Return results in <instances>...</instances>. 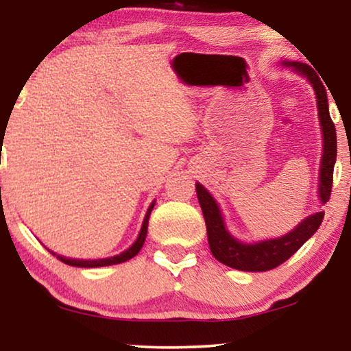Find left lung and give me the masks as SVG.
<instances>
[{
  "mask_svg": "<svg viewBox=\"0 0 351 351\" xmlns=\"http://www.w3.org/2000/svg\"><path fill=\"white\" fill-rule=\"evenodd\" d=\"M286 65L292 66L295 71L310 80L316 93V99H318V114L324 138L323 160H321L319 169V198L321 203L326 204L330 198V191H332L334 165L335 158H337V134H335V126L329 114L328 94H326L319 76L310 65L299 64V62H286ZM196 196H198L201 210L204 215L210 252L223 265L241 271H268L281 265L282 262H286L287 258L299 251L306 239L313 237L324 219V213H316L306 217L304 222L299 223V227L285 237L254 244H244L237 241L225 230L219 206L203 185L196 184Z\"/></svg>",
  "mask_w": 351,
  "mask_h": 351,
  "instance_id": "obj_1",
  "label": "left lung"
}]
</instances>
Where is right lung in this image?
Segmentation results:
<instances>
[{"label":"right lung","instance_id":"add662e5","mask_svg":"<svg viewBox=\"0 0 351 351\" xmlns=\"http://www.w3.org/2000/svg\"><path fill=\"white\" fill-rule=\"evenodd\" d=\"M155 203L150 204V208L147 210V215L145 219H143V223H142V228H141V233H138V238L136 239V243L132 244L131 247L126 249V251L119 254V256H114V257H108V258H97V261H78V258H66V257H62V256H57L51 251L52 256H57L60 262L66 263V265H71V267H84V268H93V267H107V265H114V263H123L129 261V258H132L134 256H137V252L141 251L143 243H145V237H147V228H148V219H150V214H152V209Z\"/></svg>","mask_w":351,"mask_h":351}]
</instances>
